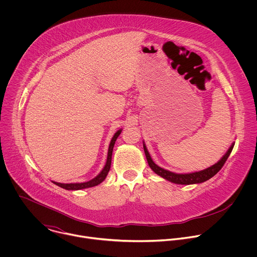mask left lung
I'll return each instance as SVG.
<instances>
[{"instance_id":"obj_1","label":"left lung","mask_w":257,"mask_h":257,"mask_svg":"<svg viewBox=\"0 0 257 257\" xmlns=\"http://www.w3.org/2000/svg\"><path fill=\"white\" fill-rule=\"evenodd\" d=\"M233 148H234V143L231 145V148L228 150L226 155L221 160H219L213 166H211L205 170H202L199 172H194V173H189V174H176V173L170 172V171L165 170V169L159 167L158 165H156L154 163V161L152 160L145 144L143 143L144 154H145L146 160H148V163H149L151 169L156 174L163 177L164 179H166L170 182H173V183H175V184H182V185H189V184H196V183H202V182L210 179L211 177H213L219 170L223 168V166L225 165L226 161L228 160L230 154L232 153Z\"/></svg>"}]
</instances>
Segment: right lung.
I'll use <instances>...</instances> for the list:
<instances>
[{
  "mask_svg": "<svg viewBox=\"0 0 257 257\" xmlns=\"http://www.w3.org/2000/svg\"><path fill=\"white\" fill-rule=\"evenodd\" d=\"M122 130H118L115 135L113 136L112 140H111V143H109V146H108V152H107V158H106V163L103 167V169L101 170V172L95 177L93 178L92 180L90 181H87V182H83V183H70V184H63V183H58V182H53L54 184L58 185L59 187H62L66 190H80V189H85V188H89V187H93V186H96L98 184H100V183L105 179L108 171H109V168H111V163H112V154H113V149H114V145H115V142L118 138V136L121 134Z\"/></svg>",
  "mask_w": 257,
  "mask_h": 257,
  "instance_id": "add662e5",
  "label": "right lung"
}]
</instances>
